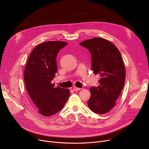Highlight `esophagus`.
I'll return each mask as SVG.
<instances>
[{"mask_svg": "<svg viewBox=\"0 0 149 149\" xmlns=\"http://www.w3.org/2000/svg\"><path fill=\"white\" fill-rule=\"evenodd\" d=\"M80 88H78V87H73V90L74 91H80Z\"/></svg>", "mask_w": 149, "mask_h": 149, "instance_id": "34e87169", "label": "esophagus"}]
</instances>
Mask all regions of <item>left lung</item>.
I'll use <instances>...</instances> for the list:
<instances>
[{
  "label": "left lung",
  "mask_w": 149,
  "mask_h": 149,
  "mask_svg": "<svg viewBox=\"0 0 149 149\" xmlns=\"http://www.w3.org/2000/svg\"><path fill=\"white\" fill-rule=\"evenodd\" d=\"M91 54L92 70L100 79L99 85L92 87L87 102L91 110L97 114H105L116 105L125 80V68L120 52L110 41L94 38L80 43Z\"/></svg>",
  "instance_id": "1"
}]
</instances>
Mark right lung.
Here are the masks:
<instances>
[{"instance_id": "add662e5", "label": "right lung", "mask_w": 149, "mask_h": 149, "mask_svg": "<svg viewBox=\"0 0 149 149\" xmlns=\"http://www.w3.org/2000/svg\"><path fill=\"white\" fill-rule=\"evenodd\" d=\"M63 41H48L38 45L27 60L24 73L25 86L38 112L49 117L61 110L69 97V90L52 84L57 71L56 57L67 45Z\"/></svg>"}]
</instances>
